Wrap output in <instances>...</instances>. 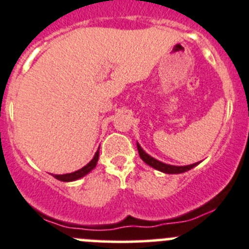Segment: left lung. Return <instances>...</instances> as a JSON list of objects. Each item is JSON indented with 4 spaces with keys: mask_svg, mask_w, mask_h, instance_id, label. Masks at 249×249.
<instances>
[{
    "mask_svg": "<svg viewBox=\"0 0 249 249\" xmlns=\"http://www.w3.org/2000/svg\"><path fill=\"white\" fill-rule=\"evenodd\" d=\"M137 149H139L140 157H141V159L144 161V163L148 164V165L152 166V168L157 169V170L161 171V173H165V174H181V173H185V171L191 170L192 168H195V166L198 165V164H199V161H198V163L190 164V165H181V166L170 165V164L163 163V161L158 160V159L153 158V157L149 156L148 153H146V152H144L143 149H142V147L140 146L139 142H137Z\"/></svg>",
    "mask_w": 249,
    "mask_h": 249,
    "instance_id": "1",
    "label": "left lung"
}]
</instances>
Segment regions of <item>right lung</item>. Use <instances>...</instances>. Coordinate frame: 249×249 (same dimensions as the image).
I'll list each match as a JSON object with an SVG mask.
<instances>
[{"instance_id": "1", "label": "right lung", "mask_w": 249, "mask_h": 249, "mask_svg": "<svg viewBox=\"0 0 249 249\" xmlns=\"http://www.w3.org/2000/svg\"><path fill=\"white\" fill-rule=\"evenodd\" d=\"M98 149H97V152L95 153V156H93V158L91 159V160L89 161L85 166H83L81 169H79V170L74 171V173L63 174V175H53V174L52 175L54 176L57 180L63 181V182H71V181H75V180H79V178H84V176L88 175L91 170H93V169L96 168V164H97V161H98V156H100V151H98Z\"/></svg>"}]
</instances>
